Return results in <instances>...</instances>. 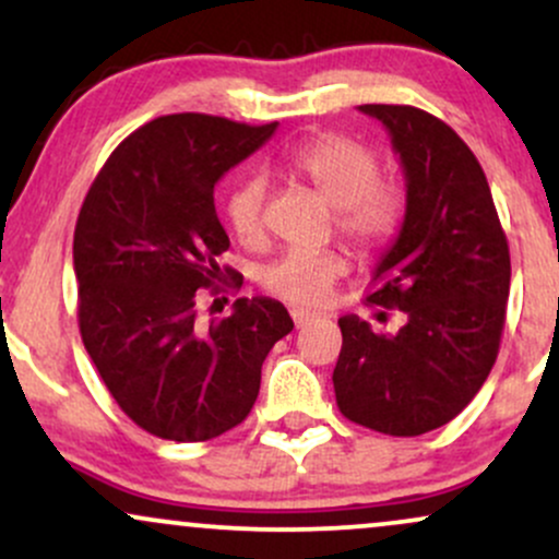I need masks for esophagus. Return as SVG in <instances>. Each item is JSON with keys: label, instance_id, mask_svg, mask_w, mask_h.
Masks as SVG:
<instances>
[{"label": "esophagus", "instance_id": "esophagus-1", "mask_svg": "<svg viewBox=\"0 0 559 559\" xmlns=\"http://www.w3.org/2000/svg\"><path fill=\"white\" fill-rule=\"evenodd\" d=\"M316 318H318L316 312L301 310V307H294V310H292V320H294V325H297V329H299V325H307L310 320H316Z\"/></svg>", "mask_w": 559, "mask_h": 559}]
</instances>
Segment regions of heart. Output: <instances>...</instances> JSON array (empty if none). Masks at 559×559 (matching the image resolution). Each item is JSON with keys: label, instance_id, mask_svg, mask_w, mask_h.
<instances>
[{"label": "heart", "instance_id": "obj_1", "mask_svg": "<svg viewBox=\"0 0 559 559\" xmlns=\"http://www.w3.org/2000/svg\"><path fill=\"white\" fill-rule=\"evenodd\" d=\"M286 168L312 183L331 207H336V230L352 247L376 249L394 234L404 213V194L394 181L378 178L373 150L355 139L323 133L301 141L286 155ZM267 183L262 176H247L230 191L226 217L243 243H254L265 234ZM344 273L336 252L292 249L262 273L275 297L318 305L329 297L333 281Z\"/></svg>", "mask_w": 559, "mask_h": 559}]
</instances>
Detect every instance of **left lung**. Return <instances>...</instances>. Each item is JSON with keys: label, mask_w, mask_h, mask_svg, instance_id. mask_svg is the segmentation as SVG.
<instances>
[{"label": "left lung", "mask_w": 559, "mask_h": 559, "mask_svg": "<svg viewBox=\"0 0 559 559\" xmlns=\"http://www.w3.org/2000/svg\"><path fill=\"white\" fill-rule=\"evenodd\" d=\"M404 173V221L373 273L370 305L400 310L396 333L338 318L333 391L344 418L420 436L457 418L489 378L510 297V249L476 155L444 120L409 105H362ZM386 316V312H381Z\"/></svg>", "instance_id": "obj_1"}]
</instances>
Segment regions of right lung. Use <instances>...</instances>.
<instances>
[{
    "instance_id": "obj_1",
    "label": "right lung",
    "mask_w": 559,
    "mask_h": 559,
    "mask_svg": "<svg viewBox=\"0 0 559 559\" xmlns=\"http://www.w3.org/2000/svg\"><path fill=\"white\" fill-rule=\"evenodd\" d=\"M275 126L165 115L133 131L94 178L75 223L79 325L120 409L152 436L207 441L247 418L267 352L294 329L271 297H241L228 318H199V288L234 271L215 183ZM239 284V278H234Z\"/></svg>"
}]
</instances>
